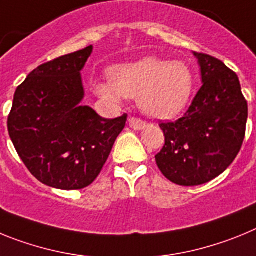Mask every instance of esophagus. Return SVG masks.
<instances>
[{"mask_svg": "<svg viewBox=\"0 0 256 256\" xmlns=\"http://www.w3.org/2000/svg\"><path fill=\"white\" fill-rule=\"evenodd\" d=\"M128 124H130V128H133V130H141L148 126V123H146V122H144L142 119H140V118H136V116H130V119H128Z\"/></svg>", "mask_w": 256, "mask_h": 256, "instance_id": "34e87169", "label": "esophagus"}]
</instances>
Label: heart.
<instances>
[{"mask_svg": "<svg viewBox=\"0 0 256 256\" xmlns=\"http://www.w3.org/2000/svg\"><path fill=\"white\" fill-rule=\"evenodd\" d=\"M108 76V82L92 86L97 97L110 104L120 102L123 97L137 98L142 112L158 119L180 114L194 90V74L182 61L144 58L112 68Z\"/></svg>", "mask_w": 256, "mask_h": 256, "instance_id": "1", "label": "heart"}]
</instances>
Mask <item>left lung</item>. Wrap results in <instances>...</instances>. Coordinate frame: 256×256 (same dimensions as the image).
Instances as JSON below:
<instances>
[{
    "mask_svg": "<svg viewBox=\"0 0 256 256\" xmlns=\"http://www.w3.org/2000/svg\"><path fill=\"white\" fill-rule=\"evenodd\" d=\"M195 56L202 86L183 116L159 124L165 144L155 155L160 172L180 186H198L223 173L241 150L248 122L237 74L212 56Z\"/></svg>",
    "mask_w": 256,
    "mask_h": 256,
    "instance_id": "left-lung-1",
    "label": "left lung"
}]
</instances>
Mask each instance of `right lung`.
<instances>
[{"mask_svg":"<svg viewBox=\"0 0 256 256\" xmlns=\"http://www.w3.org/2000/svg\"><path fill=\"white\" fill-rule=\"evenodd\" d=\"M92 46L36 68L15 91L8 130L32 176L58 190L90 186L102 170L126 114L105 119L82 106L80 70Z\"/></svg>","mask_w":256,"mask_h":256,"instance_id":"right-lung-1","label":"right lung"}]
</instances>
